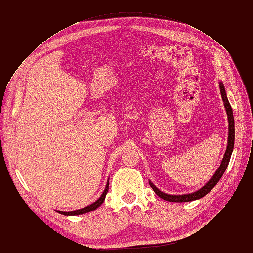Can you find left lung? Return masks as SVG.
Instances as JSON below:
<instances>
[{
  "mask_svg": "<svg viewBox=\"0 0 253 253\" xmlns=\"http://www.w3.org/2000/svg\"><path fill=\"white\" fill-rule=\"evenodd\" d=\"M219 89H220V94H221V98H223L224 101V105L225 109L227 112V116H228V144H227V149L225 152V155L223 160H221L220 166L218 169L216 170L215 174L212 176V178L206 183L204 187H202L200 190L196 191V192L190 193V194H182V195H171V194H167L164 193L163 191H160L159 189H157L155 187L154 183H153L151 180L149 181L151 188L154 190V192L160 197L163 198L165 201L168 202H173V203H183V202H192L195 200H200V198L204 197L206 194H208L210 191L216 186V183L219 181V179L221 178V176L225 173L227 167L229 165V162H230V157L232 154V151L234 148V118H233V113H232V108L230 103L228 101L227 98V94L225 90V86L224 84L219 82Z\"/></svg>",
  "mask_w": 253,
  "mask_h": 253,
  "instance_id": "obj_1",
  "label": "left lung"
}]
</instances>
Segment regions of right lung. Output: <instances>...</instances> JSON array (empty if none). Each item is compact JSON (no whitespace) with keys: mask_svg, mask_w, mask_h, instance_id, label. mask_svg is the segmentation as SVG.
I'll return each instance as SVG.
<instances>
[{"mask_svg":"<svg viewBox=\"0 0 253 253\" xmlns=\"http://www.w3.org/2000/svg\"><path fill=\"white\" fill-rule=\"evenodd\" d=\"M108 191H109V180H108V182H106V186H105V189H104V191H103V193L101 194V196L99 197L95 203L90 204V205H88V206H86V207H84V208H82V209H78V210H75V211L63 212V211H59V210H58L57 212L60 213V214H63V215H65V216H72V215H80V214H85V213H87V212L96 210V209L98 208V207L101 206V204L104 202V198H105L106 193H108Z\"/></svg>","mask_w":253,"mask_h":253,"instance_id":"right-lung-1","label":"right lung"}]
</instances>
